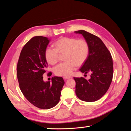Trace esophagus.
Here are the masks:
<instances>
[{
	"instance_id": "obj_1",
	"label": "esophagus",
	"mask_w": 131,
	"mask_h": 131,
	"mask_svg": "<svg viewBox=\"0 0 131 131\" xmlns=\"http://www.w3.org/2000/svg\"><path fill=\"white\" fill-rule=\"evenodd\" d=\"M71 78H72L71 77H63V79H65V80H67V79H69Z\"/></svg>"
}]
</instances>
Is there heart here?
<instances>
[{"label": "heart", "mask_w": 131, "mask_h": 131, "mask_svg": "<svg viewBox=\"0 0 131 131\" xmlns=\"http://www.w3.org/2000/svg\"><path fill=\"white\" fill-rule=\"evenodd\" d=\"M54 48L47 47L44 56L50 64H54L58 61V53L64 54L66 62L60 63L54 68V72L58 76H69L76 68L88 58L89 45L84 39L63 37L54 43Z\"/></svg>", "instance_id": "heart-1"}]
</instances>
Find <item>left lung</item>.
<instances>
[{
  "label": "left lung",
  "mask_w": 131,
  "mask_h": 131,
  "mask_svg": "<svg viewBox=\"0 0 131 131\" xmlns=\"http://www.w3.org/2000/svg\"><path fill=\"white\" fill-rule=\"evenodd\" d=\"M84 37L89 45L88 58L80 71L91 73L90 78H75V93L80 100L92 102L100 100L109 89L113 76V63L111 54L101 39L84 30L75 31Z\"/></svg>",
  "instance_id": "8db88e82"
}]
</instances>
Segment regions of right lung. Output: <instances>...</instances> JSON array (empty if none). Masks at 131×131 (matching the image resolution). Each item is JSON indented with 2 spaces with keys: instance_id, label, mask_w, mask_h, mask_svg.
Masks as SVG:
<instances>
[{
  "instance_id": "right-lung-1",
  "label": "right lung",
  "mask_w": 131,
  "mask_h": 131,
  "mask_svg": "<svg viewBox=\"0 0 131 131\" xmlns=\"http://www.w3.org/2000/svg\"><path fill=\"white\" fill-rule=\"evenodd\" d=\"M50 39L42 36L31 38L23 46L17 66L19 88L30 103L39 108L49 109L56 106L60 100L64 84L62 77H53L50 81H43L47 63L45 50Z\"/></svg>"
}]
</instances>
